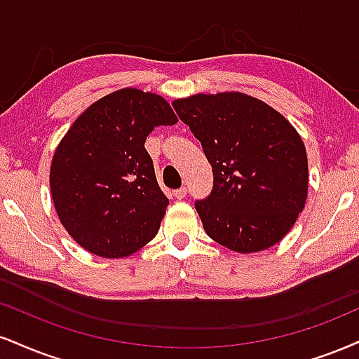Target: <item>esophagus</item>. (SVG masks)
Here are the masks:
<instances>
[{"label": "esophagus", "mask_w": 359, "mask_h": 359, "mask_svg": "<svg viewBox=\"0 0 359 359\" xmlns=\"http://www.w3.org/2000/svg\"><path fill=\"white\" fill-rule=\"evenodd\" d=\"M185 196H187V189L185 187H180V189H177V191H174V197L177 198V201H182Z\"/></svg>", "instance_id": "esophagus-1"}]
</instances>
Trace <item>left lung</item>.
Here are the masks:
<instances>
[{"label": "left lung", "instance_id": "8db88e82", "mask_svg": "<svg viewBox=\"0 0 359 359\" xmlns=\"http://www.w3.org/2000/svg\"><path fill=\"white\" fill-rule=\"evenodd\" d=\"M172 105L212 165V192L196 201L207 236L241 254L278 244L308 197V157L296 128L241 92L198 93Z\"/></svg>", "mask_w": 359, "mask_h": 359}]
</instances>
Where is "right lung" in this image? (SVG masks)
I'll use <instances>...</instances> for the list:
<instances>
[{"instance_id": "1", "label": "right lung", "mask_w": 359, "mask_h": 359, "mask_svg": "<svg viewBox=\"0 0 359 359\" xmlns=\"http://www.w3.org/2000/svg\"><path fill=\"white\" fill-rule=\"evenodd\" d=\"M177 116L161 95L122 88L90 105L56 147L50 189L60 222L88 252L125 257L154 239L168 198L147 135Z\"/></svg>"}]
</instances>
